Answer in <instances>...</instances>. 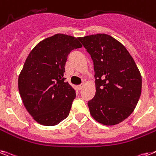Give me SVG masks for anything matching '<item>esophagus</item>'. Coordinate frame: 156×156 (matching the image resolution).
I'll return each instance as SVG.
<instances>
[{
    "label": "esophagus",
    "instance_id": "34e87169",
    "mask_svg": "<svg viewBox=\"0 0 156 156\" xmlns=\"http://www.w3.org/2000/svg\"><path fill=\"white\" fill-rule=\"evenodd\" d=\"M83 87H84V84H83V83H82V84H81V85H79V86L78 87V90H82V88H83Z\"/></svg>",
    "mask_w": 156,
    "mask_h": 156
}]
</instances>
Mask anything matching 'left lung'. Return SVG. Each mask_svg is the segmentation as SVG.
I'll list each match as a JSON object with an SVG mask.
<instances>
[{
  "label": "left lung",
  "mask_w": 156,
  "mask_h": 156,
  "mask_svg": "<svg viewBox=\"0 0 156 156\" xmlns=\"http://www.w3.org/2000/svg\"><path fill=\"white\" fill-rule=\"evenodd\" d=\"M94 62L95 95L88 102L91 116L112 126L130 116L141 95L142 77L127 49L110 35L79 37Z\"/></svg>",
  "instance_id": "1"
}]
</instances>
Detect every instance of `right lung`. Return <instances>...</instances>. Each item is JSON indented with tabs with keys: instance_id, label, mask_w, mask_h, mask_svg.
<instances>
[{
	"instance_id": "obj_1",
	"label": "right lung",
	"mask_w": 156,
	"mask_h": 156,
	"mask_svg": "<svg viewBox=\"0 0 156 156\" xmlns=\"http://www.w3.org/2000/svg\"><path fill=\"white\" fill-rule=\"evenodd\" d=\"M81 47L78 38L58 34L40 41L26 58L18 78L19 93L38 123L54 126L69 115L76 93L63 75L69 54Z\"/></svg>"
}]
</instances>
